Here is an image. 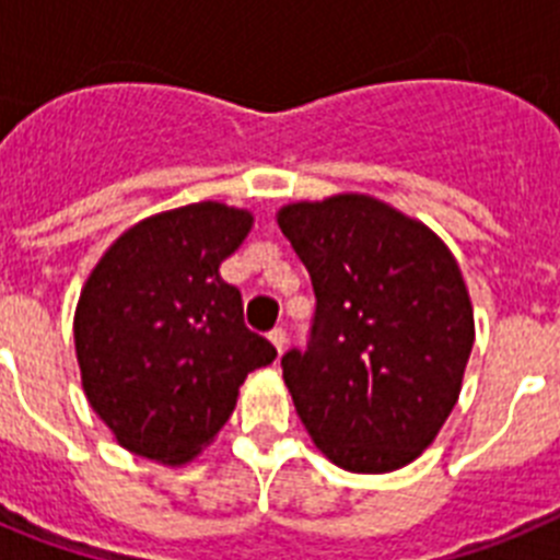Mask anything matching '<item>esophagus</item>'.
Returning a JSON list of instances; mask_svg holds the SVG:
<instances>
[{
    "label": "esophagus",
    "mask_w": 560,
    "mask_h": 560,
    "mask_svg": "<svg viewBox=\"0 0 560 560\" xmlns=\"http://www.w3.org/2000/svg\"><path fill=\"white\" fill-rule=\"evenodd\" d=\"M269 339H271V345H275V348H277V353H283V348H285V330L280 328V325H277V328L271 330Z\"/></svg>",
    "instance_id": "obj_1"
}]
</instances>
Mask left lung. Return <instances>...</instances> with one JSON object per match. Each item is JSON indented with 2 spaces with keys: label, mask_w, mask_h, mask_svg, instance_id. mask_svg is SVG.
<instances>
[{
  "label": "left lung",
  "mask_w": 560,
  "mask_h": 560,
  "mask_svg": "<svg viewBox=\"0 0 560 560\" xmlns=\"http://www.w3.org/2000/svg\"><path fill=\"white\" fill-rule=\"evenodd\" d=\"M277 224L316 294L308 348L283 378L316 448L345 471L387 474L432 446L474 348V308L448 246L361 192L296 201Z\"/></svg>",
  "instance_id": "8db88e82"
}]
</instances>
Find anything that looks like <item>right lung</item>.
<instances>
[{"mask_svg": "<svg viewBox=\"0 0 560 560\" xmlns=\"http://www.w3.org/2000/svg\"><path fill=\"white\" fill-rule=\"evenodd\" d=\"M249 230L252 212L219 201L167 210L122 232L89 275L75 308L83 393L128 452L192 459L246 375L277 359L219 275Z\"/></svg>", "mask_w": 560, "mask_h": 560, "instance_id": "1", "label": "right lung"}]
</instances>
